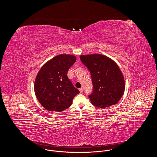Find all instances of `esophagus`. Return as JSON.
Here are the masks:
<instances>
[{
  "instance_id": "esophagus-1",
  "label": "esophagus",
  "mask_w": 157,
  "mask_h": 157,
  "mask_svg": "<svg viewBox=\"0 0 157 157\" xmlns=\"http://www.w3.org/2000/svg\"><path fill=\"white\" fill-rule=\"evenodd\" d=\"M79 90L80 92H83V88H79Z\"/></svg>"
}]
</instances>
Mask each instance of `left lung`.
<instances>
[{"mask_svg":"<svg viewBox=\"0 0 157 157\" xmlns=\"http://www.w3.org/2000/svg\"><path fill=\"white\" fill-rule=\"evenodd\" d=\"M82 63L90 71L93 90L89 95L94 106L105 108L115 105L125 90V81L118 65L100 54L80 56Z\"/></svg>","mask_w":157,"mask_h":157,"instance_id":"1","label":"left lung"}]
</instances>
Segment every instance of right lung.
Here are the masks:
<instances>
[{"instance_id":"obj_1","label":"right lung","mask_w":157,"mask_h":157,"mask_svg":"<svg viewBox=\"0 0 157 157\" xmlns=\"http://www.w3.org/2000/svg\"><path fill=\"white\" fill-rule=\"evenodd\" d=\"M76 59L74 55L61 54L48 61L39 70L34 90L37 100L47 110L64 111L79 93L67 76Z\"/></svg>"}]
</instances>
